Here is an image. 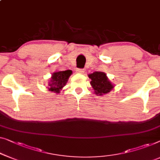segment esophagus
I'll list each match as a JSON object with an SVG mask.
<instances>
[{
    "instance_id": "34e87169",
    "label": "esophagus",
    "mask_w": 160,
    "mask_h": 160,
    "mask_svg": "<svg viewBox=\"0 0 160 160\" xmlns=\"http://www.w3.org/2000/svg\"><path fill=\"white\" fill-rule=\"evenodd\" d=\"M76 72L78 73H84V69H82V68H78L76 70Z\"/></svg>"
}]
</instances>
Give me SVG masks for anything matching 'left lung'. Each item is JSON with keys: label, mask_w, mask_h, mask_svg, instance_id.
I'll use <instances>...</instances> for the list:
<instances>
[{"label": "left lung", "mask_w": 160, "mask_h": 160, "mask_svg": "<svg viewBox=\"0 0 160 160\" xmlns=\"http://www.w3.org/2000/svg\"><path fill=\"white\" fill-rule=\"evenodd\" d=\"M89 78H91L90 84L94 90V93L99 94V96L108 94L113 89L114 86L110 82L106 76V73L101 71H95V72L88 75Z\"/></svg>", "instance_id": "left-lung-1"}]
</instances>
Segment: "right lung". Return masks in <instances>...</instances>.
Returning <instances> with one entry per match:
<instances>
[{"label": "right lung", "mask_w": 160, "mask_h": 160, "mask_svg": "<svg viewBox=\"0 0 160 160\" xmlns=\"http://www.w3.org/2000/svg\"><path fill=\"white\" fill-rule=\"evenodd\" d=\"M72 74V71L66 70L62 71H56L52 74L51 79L48 84L49 91L59 93L68 82V78Z\"/></svg>", "instance_id": "1"}]
</instances>
